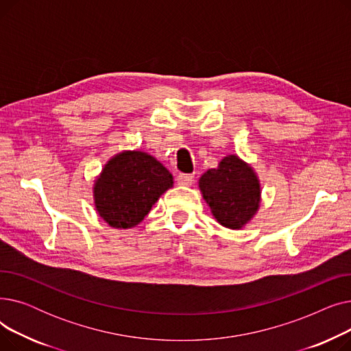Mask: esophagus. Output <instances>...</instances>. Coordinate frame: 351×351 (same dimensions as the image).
Wrapping results in <instances>:
<instances>
[{"mask_svg": "<svg viewBox=\"0 0 351 351\" xmlns=\"http://www.w3.org/2000/svg\"><path fill=\"white\" fill-rule=\"evenodd\" d=\"M176 180H178V185H180V186H189V185H192V182H193V175L179 173L176 176Z\"/></svg>", "mask_w": 351, "mask_h": 351, "instance_id": "34e87169", "label": "esophagus"}]
</instances>
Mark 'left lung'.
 I'll return each instance as SVG.
<instances>
[{"mask_svg": "<svg viewBox=\"0 0 351 351\" xmlns=\"http://www.w3.org/2000/svg\"><path fill=\"white\" fill-rule=\"evenodd\" d=\"M199 189L217 222L233 230L246 226L261 206V180L252 166L228 155L199 179Z\"/></svg>", "mask_w": 351, "mask_h": 351, "instance_id": "8db88e82", "label": "left lung"}]
</instances>
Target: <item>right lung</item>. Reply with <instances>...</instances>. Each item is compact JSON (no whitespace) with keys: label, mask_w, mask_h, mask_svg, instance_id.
I'll return each mask as SVG.
<instances>
[{"label":"right lung","mask_w":351,"mask_h":351,"mask_svg":"<svg viewBox=\"0 0 351 351\" xmlns=\"http://www.w3.org/2000/svg\"><path fill=\"white\" fill-rule=\"evenodd\" d=\"M172 186V173L152 155L123 151L110 158L95 179V208L109 226L131 229Z\"/></svg>","instance_id":"1"}]
</instances>
